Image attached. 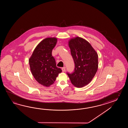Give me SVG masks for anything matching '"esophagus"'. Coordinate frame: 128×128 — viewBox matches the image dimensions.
<instances>
[{
    "label": "esophagus",
    "instance_id": "1",
    "mask_svg": "<svg viewBox=\"0 0 128 128\" xmlns=\"http://www.w3.org/2000/svg\"><path fill=\"white\" fill-rule=\"evenodd\" d=\"M65 69H66V68H65V67H63V68H62V71H63V72H65Z\"/></svg>",
    "mask_w": 128,
    "mask_h": 128
}]
</instances>
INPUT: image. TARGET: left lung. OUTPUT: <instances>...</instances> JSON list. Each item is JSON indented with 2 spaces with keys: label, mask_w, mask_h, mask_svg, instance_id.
Returning <instances> with one entry per match:
<instances>
[{
  "label": "left lung",
  "mask_w": 128,
  "mask_h": 128,
  "mask_svg": "<svg viewBox=\"0 0 128 128\" xmlns=\"http://www.w3.org/2000/svg\"><path fill=\"white\" fill-rule=\"evenodd\" d=\"M68 44L75 69L67 74L74 86L83 87L90 83L98 70V53L88 41L79 36L71 38Z\"/></svg>",
  "instance_id": "1"
}]
</instances>
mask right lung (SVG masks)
<instances>
[{"instance_id": "1", "label": "right lung", "mask_w": 128, "mask_h": 128, "mask_svg": "<svg viewBox=\"0 0 128 128\" xmlns=\"http://www.w3.org/2000/svg\"><path fill=\"white\" fill-rule=\"evenodd\" d=\"M57 42L56 38H48L38 44L29 60L30 70L39 84L49 87L54 83L62 70L58 68L54 58L52 56V49Z\"/></svg>"}]
</instances>
